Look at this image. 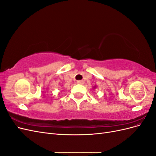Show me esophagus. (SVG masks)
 Wrapping results in <instances>:
<instances>
[{
	"label": "esophagus",
	"mask_w": 156,
	"mask_h": 156,
	"mask_svg": "<svg viewBox=\"0 0 156 156\" xmlns=\"http://www.w3.org/2000/svg\"><path fill=\"white\" fill-rule=\"evenodd\" d=\"M77 83V84H84V81H78Z\"/></svg>",
	"instance_id": "1"
}]
</instances>
